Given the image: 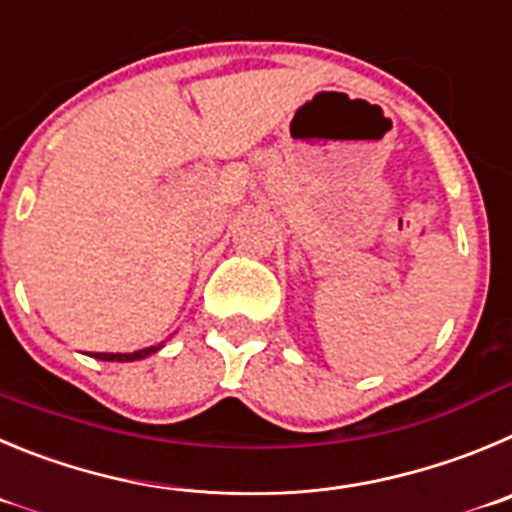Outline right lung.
<instances>
[{
  "label": "right lung",
  "mask_w": 512,
  "mask_h": 512,
  "mask_svg": "<svg viewBox=\"0 0 512 512\" xmlns=\"http://www.w3.org/2000/svg\"><path fill=\"white\" fill-rule=\"evenodd\" d=\"M161 348H164V343H159V346H148L136 353H93V356L100 358V361H118V364H128V361H141V358H148L151 353L161 351Z\"/></svg>",
  "instance_id": "add662e5"
}]
</instances>
